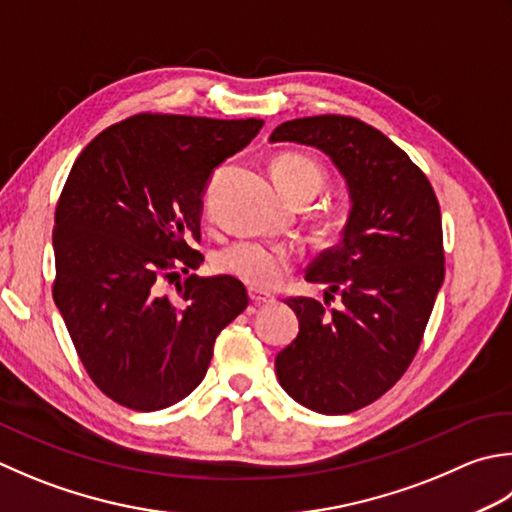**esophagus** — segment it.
I'll list each match as a JSON object with an SVG mask.
<instances>
[{"mask_svg": "<svg viewBox=\"0 0 512 512\" xmlns=\"http://www.w3.org/2000/svg\"><path fill=\"white\" fill-rule=\"evenodd\" d=\"M248 297H250V304L257 306V308H259V306H268V304L275 302L273 295L262 293V290H255V288L248 290Z\"/></svg>", "mask_w": 512, "mask_h": 512, "instance_id": "34e87169", "label": "esophagus"}]
</instances>
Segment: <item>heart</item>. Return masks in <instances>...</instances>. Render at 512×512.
<instances>
[{
  "mask_svg": "<svg viewBox=\"0 0 512 512\" xmlns=\"http://www.w3.org/2000/svg\"><path fill=\"white\" fill-rule=\"evenodd\" d=\"M273 177L288 197L313 199L324 186V170L313 157L302 153L279 155L273 162ZM299 253L290 244L237 242L215 257L219 273L230 275L255 290H275L293 275Z\"/></svg>",
  "mask_w": 512,
  "mask_h": 512,
  "instance_id": "b5f03b06",
  "label": "heart"
}]
</instances>
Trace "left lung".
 <instances>
[{"label": "left lung", "instance_id": "obj_1", "mask_svg": "<svg viewBox=\"0 0 512 512\" xmlns=\"http://www.w3.org/2000/svg\"><path fill=\"white\" fill-rule=\"evenodd\" d=\"M270 142L324 150L348 184L353 206L342 239L306 270V282L326 284L324 304L288 299L299 333L275 357L279 384L295 402L348 415L393 388L422 344L444 282L439 202L422 168L355 117L290 119ZM335 294L343 304L328 309Z\"/></svg>", "mask_w": 512, "mask_h": 512}]
</instances>
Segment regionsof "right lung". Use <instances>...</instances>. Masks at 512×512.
I'll list each match as a JSON object with an SVG mask.
<instances>
[{"label":"right lung","instance_id":"add662e5","mask_svg":"<svg viewBox=\"0 0 512 512\" xmlns=\"http://www.w3.org/2000/svg\"><path fill=\"white\" fill-rule=\"evenodd\" d=\"M262 119L139 113L75 159L55 210L53 299L88 377L126 408L162 410L202 384L217 335L244 313L230 275L199 268L202 195Z\"/></svg>","mask_w":512,"mask_h":512}]
</instances>
